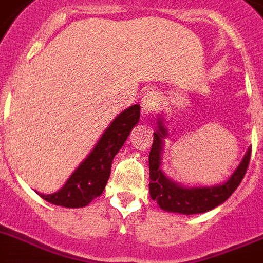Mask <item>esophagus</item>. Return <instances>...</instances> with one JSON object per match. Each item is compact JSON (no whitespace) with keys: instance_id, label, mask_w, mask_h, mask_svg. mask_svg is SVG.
I'll list each match as a JSON object with an SVG mask.
<instances>
[{"instance_id":"esophagus-1","label":"esophagus","mask_w":263,"mask_h":263,"mask_svg":"<svg viewBox=\"0 0 263 263\" xmlns=\"http://www.w3.org/2000/svg\"><path fill=\"white\" fill-rule=\"evenodd\" d=\"M158 106H160V95H158V92L154 90L147 91L142 98V110H143L144 115L156 111Z\"/></svg>"}]
</instances>
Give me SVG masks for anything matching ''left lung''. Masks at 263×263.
<instances>
[{"label": "left lung", "instance_id": "1", "mask_svg": "<svg viewBox=\"0 0 263 263\" xmlns=\"http://www.w3.org/2000/svg\"><path fill=\"white\" fill-rule=\"evenodd\" d=\"M158 131L154 132L153 146L148 154V166H150V195L157 200L161 209L166 212L181 213V214H196L204 213L224 203L233 191L239 187L249 168L251 158V147L245 156L239 168L235 171L232 177L227 183L216 187L184 188L172 183L161 172V152H162V138L168 131L162 127V121H158Z\"/></svg>", "mask_w": 263, "mask_h": 263}]
</instances>
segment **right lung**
I'll list each match as a JSON object with an SVG mask.
<instances>
[{"mask_svg": "<svg viewBox=\"0 0 263 263\" xmlns=\"http://www.w3.org/2000/svg\"><path fill=\"white\" fill-rule=\"evenodd\" d=\"M139 105H132L120 113L105 131L90 156L72 173L65 185L50 195L39 194L41 198L64 208H83L101 195L110 176L113 158L123 147L131 129L139 121Z\"/></svg>", "mask_w": 263, "mask_h": 263, "instance_id": "right-lung-1", "label": "right lung"}]
</instances>
